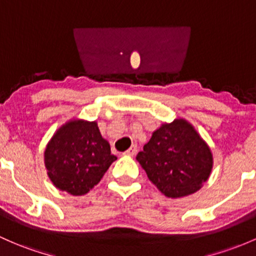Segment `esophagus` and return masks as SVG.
<instances>
[{
    "mask_svg": "<svg viewBox=\"0 0 256 256\" xmlns=\"http://www.w3.org/2000/svg\"><path fill=\"white\" fill-rule=\"evenodd\" d=\"M136 154V145H132V146L129 148L127 151H126L124 155L126 156H134Z\"/></svg>",
    "mask_w": 256,
    "mask_h": 256,
    "instance_id": "esophagus-1",
    "label": "esophagus"
}]
</instances>
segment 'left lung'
Wrapping results in <instances>:
<instances>
[{"label":"left lung","mask_w":256,"mask_h":256,"mask_svg":"<svg viewBox=\"0 0 256 256\" xmlns=\"http://www.w3.org/2000/svg\"><path fill=\"white\" fill-rule=\"evenodd\" d=\"M136 160L156 188L173 199L199 190L214 166L211 149L184 118L162 123Z\"/></svg>","instance_id":"obj_1"}]
</instances>
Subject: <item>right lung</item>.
Listing matches in <instances>:
<instances>
[{
	"label": "right lung",
	"instance_id": "1",
	"mask_svg": "<svg viewBox=\"0 0 256 256\" xmlns=\"http://www.w3.org/2000/svg\"><path fill=\"white\" fill-rule=\"evenodd\" d=\"M44 160L56 188L84 195L100 182L117 158L111 154L108 142L102 138L95 120L73 118L52 136Z\"/></svg>",
	"mask_w": 256,
	"mask_h": 256
}]
</instances>
